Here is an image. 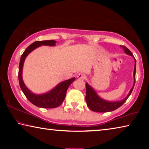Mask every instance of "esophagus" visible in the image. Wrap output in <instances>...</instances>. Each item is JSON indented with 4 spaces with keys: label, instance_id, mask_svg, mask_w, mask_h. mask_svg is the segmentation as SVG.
Instances as JSON below:
<instances>
[{
    "label": "esophagus",
    "instance_id": "obj_1",
    "mask_svg": "<svg viewBox=\"0 0 149 149\" xmlns=\"http://www.w3.org/2000/svg\"><path fill=\"white\" fill-rule=\"evenodd\" d=\"M77 77L78 79H85V77H86V75H85L84 74H82V73H80V74H77Z\"/></svg>",
    "mask_w": 149,
    "mask_h": 149
}]
</instances>
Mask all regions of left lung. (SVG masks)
Instances as JSON below:
<instances>
[{
    "mask_svg": "<svg viewBox=\"0 0 149 149\" xmlns=\"http://www.w3.org/2000/svg\"><path fill=\"white\" fill-rule=\"evenodd\" d=\"M120 47L122 48L124 50V52L126 54L131 55V56H133L132 52L127 49V47L123 46V45H120ZM134 57V56H133ZM135 58V57H134ZM135 71H136V60L135 58V68H134V72H133V75H134V84L130 90L129 94L124 99L120 101H116V102H108L107 100H104L100 98L99 96L97 95V93L93 90V88L89 86L87 84H85L86 86V96H85V100H86L87 104L91 110L93 112H111V111H114L116 110L117 108L120 107L123 103H124L130 95L132 94V91L134 87L135 83Z\"/></svg>",
    "mask_w": 149,
    "mask_h": 149,
    "instance_id": "1",
    "label": "left lung"
}]
</instances>
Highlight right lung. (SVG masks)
<instances>
[{"instance_id":"add662e5","label":"right lung","mask_w":149,"mask_h":149,"mask_svg":"<svg viewBox=\"0 0 149 149\" xmlns=\"http://www.w3.org/2000/svg\"><path fill=\"white\" fill-rule=\"evenodd\" d=\"M56 41L54 40H49V41H37L33 42L31 45L25 50L24 53L22 54L21 58L19 64V72H18V79L20 88L26 98L28 99L32 104L40 108H56L62 104L65 99V94L68 88L71 85L73 81H74L75 78L73 77L72 79L64 81L60 83L52 89L49 93H45L43 95H35L32 93L26 87L22 79V69L25 58L33 50L36 49L41 45H49V46H54Z\"/></svg>"}]
</instances>
